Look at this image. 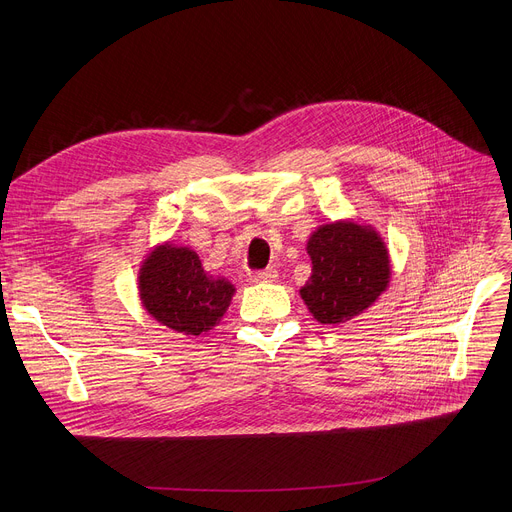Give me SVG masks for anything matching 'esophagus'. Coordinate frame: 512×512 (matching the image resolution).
<instances>
[{
	"label": "esophagus",
	"instance_id": "esophagus-1",
	"mask_svg": "<svg viewBox=\"0 0 512 512\" xmlns=\"http://www.w3.org/2000/svg\"><path fill=\"white\" fill-rule=\"evenodd\" d=\"M251 282H276L278 280V272L276 270H259V272H251L249 274Z\"/></svg>",
	"mask_w": 512,
	"mask_h": 512
}]
</instances>
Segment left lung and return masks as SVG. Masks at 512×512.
Instances as JSON below:
<instances>
[{
	"label": "left lung",
	"instance_id": "obj_1",
	"mask_svg": "<svg viewBox=\"0 0 512 512\" xmlns=\"http://www.w3.org/2000/svg\"><path fill=\"white\" fill-rule=\"evenodd\" d=\"M311 278L299 294L319 324H344L367 311L390 286L392 263L371 224L336 220L307 238Z\"/></svg>",
	"mask_w": 512,
	"mask_h": 512
}]
</instances>
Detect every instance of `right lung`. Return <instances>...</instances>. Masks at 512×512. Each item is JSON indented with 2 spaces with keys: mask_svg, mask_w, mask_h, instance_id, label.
<instances>
[{
  "mask_svg": "<svg viewBox=\"0 0 512 512\" xmlns=\"http://www.w3.org/2000/svg\"><path fill=\"white\" fill-rule=\"evenodd\" d=\"M139 299L157 324L184 336H201L220 324L234 284L203 270L199 255L172 240L159 242L139 267Z\"/></svg>",
  "mask_w": 512,
  "mask_h": 512,
  "instance_id": "1",
  "label": "right lung"
}]
</instances>
